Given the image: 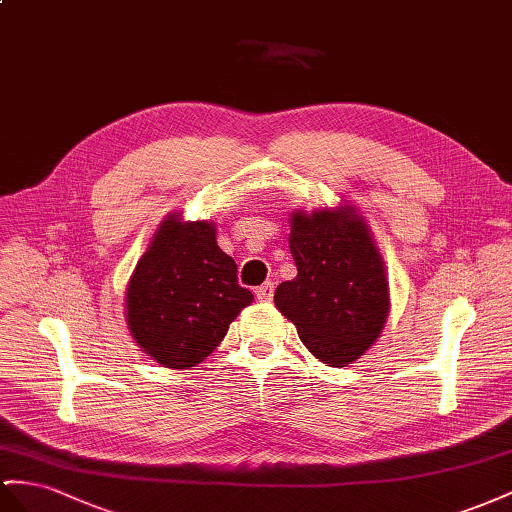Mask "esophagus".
<instances>
[{"label": "esophagus", "instance_id": "34e87169", "mask_svg": "<svg viewBox=\"0 0 512 512\" xmlns=\"http://www.w3.org/2000/svg\"><path fill=\"white\" fill-rule=\"evenodd\" d=\"M255 296L261 300V303H270L272 296H274V283L268 281V283H264L261 287H257Z\"/></svg>", "mask_w": 512, "mask_h": 512}]
</instances>
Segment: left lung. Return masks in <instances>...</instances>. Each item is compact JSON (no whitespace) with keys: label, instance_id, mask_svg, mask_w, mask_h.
<instances>
[{"label":"left lung","instance_id":"1","mask_svg":"<svg viewBox=\"0 0 512 512\" xmlns=\"http://www.w3.org/2000/svg\"><path fill=\"white\" fill-rule=\"evenodd\" d=\"M290 220L298 274L277 287L274 305L313 357L346 368L385 329L391 307L385 261L355 205L294 209Z\"/></svg>","mask_w":512,"mask_h":512}]
</instances>
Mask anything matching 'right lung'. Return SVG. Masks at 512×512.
<instances>
[{"label": "right lung", "mask_w": 512, "mask_h": 512, "mask_svg": "<svg viewBox=\"0 0 512 512\" xmlns=\"http://www.w3.org/2000/svg\"><path fill=\"white\" fill-rule=\"evenodd\" d=\"M251 303L238 266L216 242V222L173 212L131 272L125 320L144 355L162 368L188 370L212 355Z\"/></svg>", "instance_id": "right-lung-1"}]
</instances>
